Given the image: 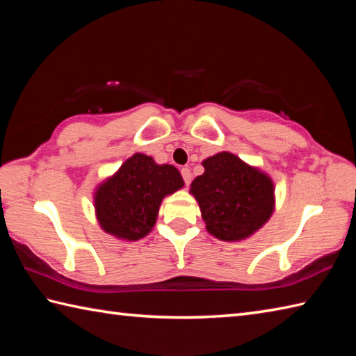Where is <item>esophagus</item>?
<instances>
[{
    "instance_id": "34e87169",
    "label": "esophagus",
    "mask_w": 356,
    "mask_h": 356,
    "mask_svg": "<svg viewBox=\"0 0 356 356\" xmlns=\"http://www.w3.org/2000/svg\"><path fill=\"white\" fill-rule=\"evenodd\" d=\"M182 177H184V182H185V185H190L191 184V171L188 170V168H182Z\"/></svg>"
}]
</instances>
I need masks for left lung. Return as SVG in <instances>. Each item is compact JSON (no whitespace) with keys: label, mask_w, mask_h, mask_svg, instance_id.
<instances>
[{"label":"left lung","mask_w":356,"mask_h":356,"mask_svg":"<svg viewBox=\"0 0 356 356\" xmlns=\"http://www.w3.org/2000/svg\"><path fill=\"white\" fill-rule=\"evenodd\" d=\"M205 172L191 184L207 231L218 240L251 237L275 208V188L266 172L248 165L229 151L202 162Z\"/></svg>","instance_id":"8db88e82"}]
</instances>
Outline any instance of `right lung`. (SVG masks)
Returning a JSON list of instances; mask_svg holds the SVG:
<instances>
[{
    "label": "right lung",
    "mask_w": 356,
    "mask_h": 356,
    "mask_svg": "<svg viewBox=\"0 0 356 356\" xmlns=\"http://www.w3.org/2000/svg\"><path fill=\"white\" fill-rule=\"evenodd\" d=\"M184 185L176 166L157 165L151 156L134 153L96 186L93 202L97 222L119 240L143 238L156 225L162 200Z\"/></svg>",
    "instance_id": "add662e5"
}]
</instances>
